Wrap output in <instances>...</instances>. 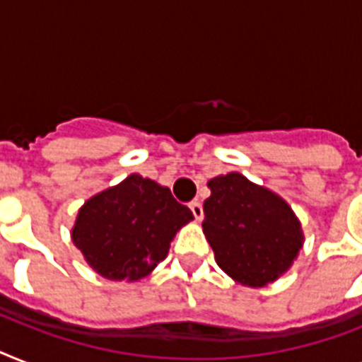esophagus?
<instances>
[{
    "instance_id": "1",
    "label": "esophagus",
    "mask_w": 362,
    "mask_h": 362,
    "mask_svg": "<svg viewBox=\"0 0 362 362\" xmlns=\"http://www.w3.org/2000/svg\"><path fill=\"white\" fill-rule=\"evenodd\" d=\"M189 210H192L193 218L197 221H201L204 218V212H203V204L197 203V201H193L192 204H189Z\"/></svg>"
}]
</instances>
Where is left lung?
Masks as SVG:
<instances>
[{
	"label": "left lung",
	"instance_id": "8db88e82",
	"mask_svg": "<svg viewBox=\"0 0 362 362\" xmlns=\"http://www.w3.org/2000/svg\"><path fill=\"white\" fill-rule=\"evenodd\" d=\"M209 187L203 233L218 267L247 287H264L286 274L304 244L291 206L240 173L214 176Z\"/></svg>",
	"mask_w": 362,
	"mask_h": 362
}]
</instances>
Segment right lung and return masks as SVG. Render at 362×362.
I'll return each mask as SVG.
<instances>
[{"label": "right lung", "instance_id": "right-lung-1", "mask_svg": "<svg viewBox=\"0 0 362 362\" xmlns=\"http://www.w3.org/2000/svg\"><path fill=\"white\" fill-rule=\"evenodd\" d=\"M192 220L169 187L135 173L82 204L71 238L99 276L139 281L167 257L175 235Z\"/></svg>", "mask_w": 362, "mask_h": 362}]
</instances>
